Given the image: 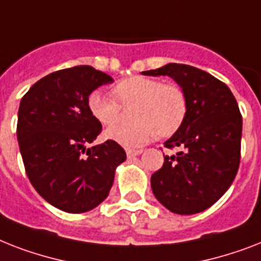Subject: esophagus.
<instances>
[{
    "label": "esophagus",
    "instance_id": "obj_1",
    "mask_svg": "<svg viewBox=\"0 0 261 261\" xmlns=\"http://www.w3.org/2000/svg\"><path fill=\"white\" fill-rule=\"evenodd\" d=\"M126 154H127V156H128V158H134V156H137V155H139V154H142V150H126Z\"/></svg>",
    "mask_w": 261,
    "mask_h": 261
}]
</instances>
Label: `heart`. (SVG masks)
I'll return each instance as SVG.
<instances>
[{"mask_svg": "<svg viewBox=\"0 0 261 261\" xmlns=\"http://www.w3.org/2000/svg\"><path fill=\"white\" fill-rule=\"evenodd\" d=\"M115 99L101 91L88 96L91 115L103 126H111L120 118V105H135L134 124H116L106 131V138L137 149L160 134L169 137L178 130L188 114L185 91L175 83H162L146 76H131L120 80L112 88ZM116 100L118 101H116Z\"/></svg>", "mask_w": 261, "mask_h": 261, "instance_id": "b5f03b06", "label": "heart"}]
</instances>
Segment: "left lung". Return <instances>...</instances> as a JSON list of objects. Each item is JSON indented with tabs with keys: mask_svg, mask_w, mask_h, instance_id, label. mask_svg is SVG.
Masks as SVG:
<instances>
[{
	"mask_svg": "<svg viewBox=\"0 0 261 261\" xmlns=\"http://www.w3.org/2000/svg\"><path fill=\"white\" fill-rule=\"evenodd\" d=\"M142 73L170 76L188 99L184 123L165 142L179 151L151 175L152 193L173 213H200L221 198L239 170L243 119L236 99L225 83L192 65L170 63Z\"/></svg>",
	"mask_w": 261,
	"mask_h": 261,
	"instance_id": "left-lung-1",
	"label": "left lung"
}]
</instances>
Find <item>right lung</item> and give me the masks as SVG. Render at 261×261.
Masks as SVG:
<instances>
[{"label":"right lung","instance_id":"1","mask_svg":"<svg viewBox=\"0 0 261 261\" xmlns=\"http://www.w3.org/2000/svg\"><path fill=\"white\" fill-rule=\"evenodd\" d=\"M90 65L52 72L22 96L17 139L25 171L40 196L68 213L96 207L109 196L115 169L126 161L116 142L88 147L101 133L88 110V96L112 83Z\"/></svg>","mask_w":261,"mask_h":261}]
</instances>
